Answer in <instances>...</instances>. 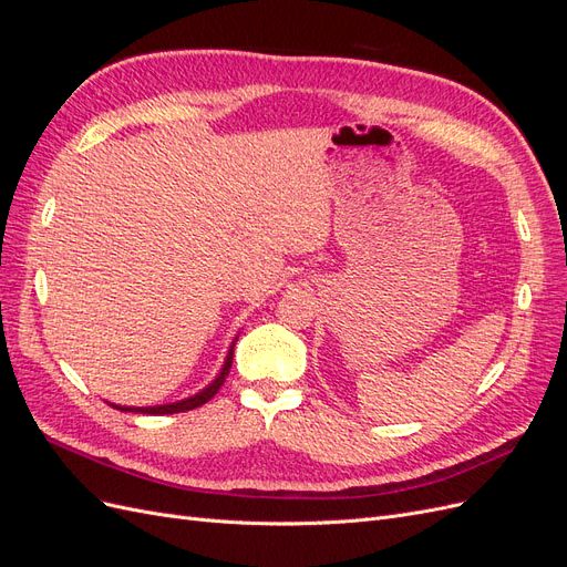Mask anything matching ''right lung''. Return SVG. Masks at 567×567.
I'll list each match as a JSON object with an SVG mask.
<instances>
[{
  "mask_svg": "<svg viewBox=\"0 0 567 567\" xmlns=\"http://www.w3.org/2000/svg\"><path fill=\"white\" fill-rule=\"evenodd\" d=\"M231 359H234V348L229 350L227 362H225V367H221L217 379H215L208 388H205L203 392H198L196 398H188V400H182V402H175V404H163V406H115V404H111V406H115V409H120V411H140V414H179V411H188V409L203 406L205 402L215 398L217 390L221 388V383L227 381L229 369H231Z\"/></svg>",
  "mask_w": 567,
  "mask_h": 567,
  "instance_id": "add662e5",
  "label": "right lung"
}]
</instances>
